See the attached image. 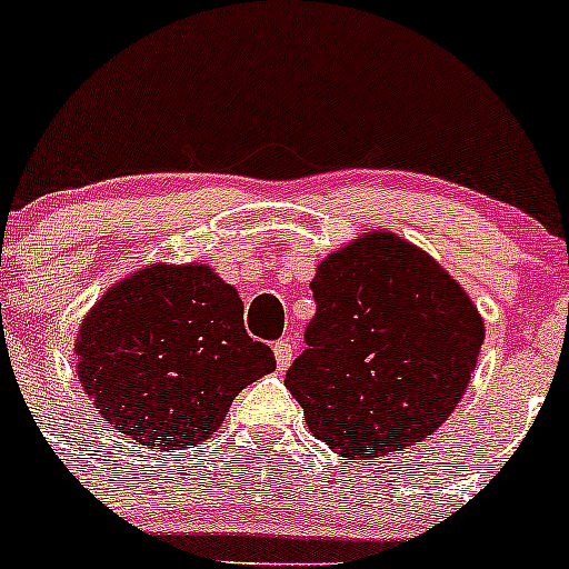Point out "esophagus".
I'll list each match as a JSON object with an SVG mask.
<instances>
[{
	"label": "esophagus",
	"instance_id": "esophagus-1",
	"mask_svg": "<svg viewBox=\"0 0 569 569\" xmlns=\"http://www.w3.org/2000/svg\"><path fill=\"white\" fill-rule=\"evenodd\" d=\"M273 355H277V368L279 370H287L292 362V343L282 338V341L273 343Z\"/></svg>",
	"mask_w": 569,
	"mask_h": 569
}]
</instances>
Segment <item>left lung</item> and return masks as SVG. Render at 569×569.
Segmentation results:
<instances>
[{
    "label": "left lung",
    "mask_w": 569,
    "mask_h": 569,
    "mask_svg": "<svg viewBox=\"0 0 569 569\" xmlns=\"http://www.w3.org/2000/svg\"><path fill=\"white\" fill-rule=\"evenodd\" d=\"M317 315L284 387L336 455L387 457L436 432L468 389L478 309L430 254L368 233L311 279Z\"/></svg>",
    "instance_id": "1"
}]
</instances>
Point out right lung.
I'll return each instance as SVG.
<instances>
[{
	"instance_id": "right-lung-1",
	"label": "right lung",
	"mask_w": 569,
	"mask_h": 569,
	"mask_svg": "<svg viewBox=\"0 0 569 569\" xmlns=\"http://www.w3.org/2000/svg\"><path fill=\"white\" fill-rule=\"evenodd\" d=\"M82 389L147 449H188L277 368L244 330V303L209 266H150L114 284L78 338Z\"/></svg>"
}]
</instances>
